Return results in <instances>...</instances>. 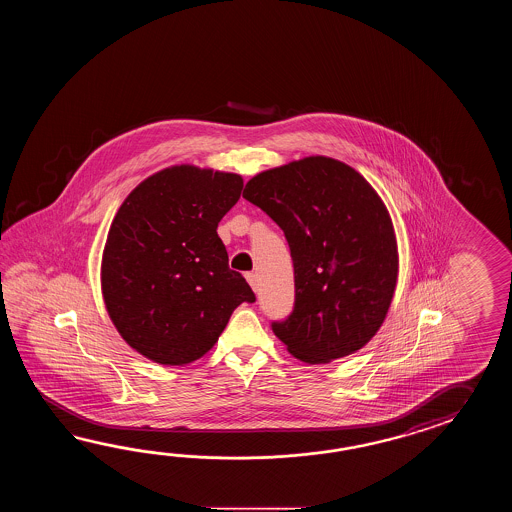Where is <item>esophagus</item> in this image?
Here are the masks:
<instances>
[{"label":"esophagus","mask_w":512,"mask_h":512,"mask_svg":"<svg viewBox=\"0 0 512 512\" xmlns=\"http://www.w3.org/2000/svg\"><path fill=\"white\" fill-rule=\"evenodd\" d=\"M245 278H247V282L251 283L252 289L256 291V289H258V276H256L254 272H247Z\"/></svg>","instance_id":"34e87169"}]
</instances>
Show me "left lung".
Listing matches in <instances>:
<instances>
[{"instance_id": "1", "label": "left lung", "mask_w": 512, "mask_h": 512, "mask_svg": "<svg viewBox=\"0 0 512 512\" xmlns=\"http://www.w3.org/2000/svg\"><path fill=\"white\" fill-rule=\"evenodd\" d=\"M243 197L283 230L294 309L272 331L307 364L364 348L392 305L399 252L379 194L342 161L311 155L254 175Z\"/></svg>"}]
</instances>
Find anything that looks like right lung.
<instances>
[{
  "mask_svg": "<svg viewBox=\"0 0 512 512\" xmlns=\"http://www.w3.org/2000/svg\"><path fill=\"white\" fill-rule=\"evenodd\" d=\"M241 188V175L179 164L144 179L117 210L102 252V296L142 357L163 366L201 359L232 311L256 300L229 269L216 232Z\"/></svg>",
  "mask_w": 512,
  "mask_h": 512,
  "instance_id": "right-lung-1",
  "label": "right lung"
}]
</instances>
